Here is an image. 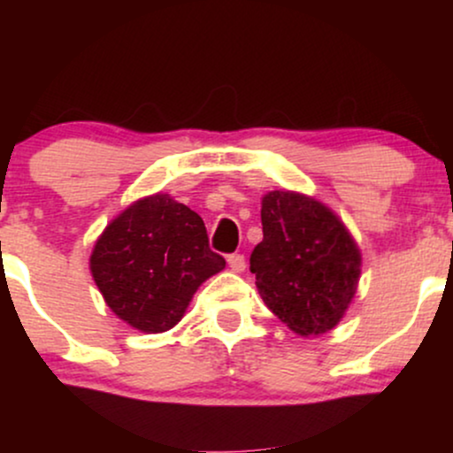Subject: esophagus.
<instances>
[{
	"instance_id": "34e87169",
	"label": "esophagus",
	"mask_w": 453,
	"mask_h": 453,
	"mask_svg": "<svg viewBox=\"0 0 453 453\" xmlns=\"http://www.w3.org/2000/svg\"><path fill=\"white\" fill-rule=\"evenodd\" d=\"M227 264H230V268L234 270V273H242L244 266H247L242 253H232V256H227Z\"/></svg>"
}]
</instances>
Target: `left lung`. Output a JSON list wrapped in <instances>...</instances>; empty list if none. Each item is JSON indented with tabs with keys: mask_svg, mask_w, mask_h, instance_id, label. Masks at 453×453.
<instances>
[{
	"mask_svg": "<svg viewBox=\"0 0 453 453\" xmlns=\"http://www.w3.org/2000/svg\"><path fill=\"white\" fill-rule=\"evenodd\" d=\"M262 230L251 273L264 304L300 336L339 326L362 274L360 247L341 217L315 197L274 189L262 197Z\"/></svg>",
	"mask_w": 453,
	"mask_h": 453,
	"instance_id": "obj_1",
	"label": "left lung"
}]
</instances>
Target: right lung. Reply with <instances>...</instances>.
Instances as JSON below:
<instances>
[{
    "label": "right lung",
    "instance_id": "right-lung-1",
    "mask_svg": "<svg viewBox=\"0 0 453 453\" xmlns=\"http://www.w3.org/2000/svg\"><path fill=\"white\" fill-rule=\"evenodd\" d=\"M104 303L127 326L157 334L183 319L206 279L226 268L202 217L168 194L129 204L104 227L89 257Z\"/></svg>",
    "mask_w": 453,
    "mask_h": 453
}]
</instances>
